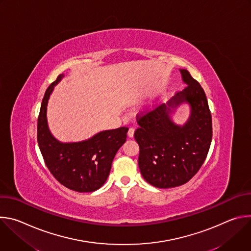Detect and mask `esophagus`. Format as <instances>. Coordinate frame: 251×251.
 I'll return each instance as SVG.
<instances>
[{"label":"esophagus","mask_w":251,"mask_h":251,"mask_svg":"<svg viewBox=\"0 0 251 251\" xmlns=\"http://www.w3.org/2000/svg\"><path fill=\"white\" fill-rule=\"evenodd\" d=\"M134 133H135V129L134 128H129V130H128V136L130 137V138H133V136H134Z\"/></svg>","instance_id":"1"}]
</instances>
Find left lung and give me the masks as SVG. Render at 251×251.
<instances>
[{"label": "left lung", "mask_w": 251, "mask_h": 251, "mask_svg": "<svg viewBox=\"0 0 251 251\" xmlns=\"http://www.w3.org/2000/svg\"><path fill=\"white\" fill-rule=\"evenodd\" d=\"M180 73L187 87L167 104L140 117V127L134 134L140 148V172L146 182L159 189L189 182L203 164L211 143V115L205 93L187 69ZM185 102L190 107V115L178 126L172 114Z\"/></svg>", "instance_id": "1"}]
</instances>
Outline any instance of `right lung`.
Wrapping results in <instances>:
<instances>
[{"label":"right lung","instance_id":"1","mask_svg":"<svg viewBox=\"0 0 251 251\" xmlns=\"http://www.w3.org/2000/svg\"><path fill=\"white\" fill-rule=\"evenodd\" d=\"M63 77L58 75L45 93L38 119L39 147L47 167L61 185L78 193L94 192L108 177L112 161L126 141L128 128L101 131L79 142L58 141L50 130L47 112L54 86Z\"/></svg>","mask_w":251,"mask_h":251}]
</instances>
